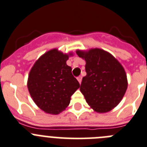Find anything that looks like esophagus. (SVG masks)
<instances>
[{
	"instance_id": "34e87169",
	"label": "esophagus",
	"mask_w": 147,
	"mask_h": 147,
	"mask_svg": "<svg viewBox=\"0 0 147 147\" xmlns=\"http://www.w3.org/2000/svg\"><path fill=\"white\" fill-rule=\"evenodd\" d=\"M77 79H78V82H79V83H81V81H82V77L81 76L78 77V78H77Z\"/></svg>"
}]
</instances>
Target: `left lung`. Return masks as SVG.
Listing matches in <instances>:
<instances>
[{
	"label": "left lung",
	"instance_id": "8db88e82",
	"mask_svg": "<svg viewBox=\"0 0 147 147\" xmlns=\"http://www.w3.org/2000/svg\"><path fill=\"white\" fill-rule=\"evenodd\" d=\"M76 53L86 62V75L80 88L86 102L99 113L112 110L120 102L127 90L124 68L112 54L102 49L78 50Z\"/></svg>",
	"mask_w": 147,
	"mask_h": 147
}]
</instances>
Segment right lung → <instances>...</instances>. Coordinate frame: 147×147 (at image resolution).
<instances>
[{
    "label": "right lung",
    "mask_w": 147,
    "mask_h": 147,
    "mask_svg": "<svg viewBox=\"0 0 147 147\" xmlns=\"http://www.w3.org/2000/svg\"><path fill=\"white\" fill-rule=\"evenodd\" d=\"M69 55L52 49L34 64L27 80L30 96L37 106L49 114L58 115L69 105L71 96L80 87L66 61Z\"/></svg>",
    "instance_id": "obj_1"
}]
</instances>
